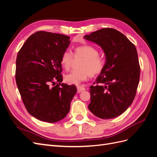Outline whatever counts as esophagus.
<instances>
[{
  "mask_svg": "<svg viewBox=\"0 0 157 157\" xmlns=\"http://www.w3.org/2000/svg\"><path fill=\"white\" fill-rule=\"evenodd\" d=\"M86 89H85V88L82 87V86H77V92L78 93H80L82 91H84V90H85Z\"/></svg>",
  "mask_w": 157,
  "mask_h": 157,
  "instance_id": "obj_1",
  "label": "esophagus"
}]
</instances>
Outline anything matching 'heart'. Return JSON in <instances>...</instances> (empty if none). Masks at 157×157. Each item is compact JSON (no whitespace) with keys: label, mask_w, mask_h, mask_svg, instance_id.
<instances>
[{"label":"heart","mask_w":157,"mask_h":157,"mask_svg":"<svg viewBox=\"0 0 157 157\" xmlns=\"http://www.w3.org/2000/svg\"><path fill=\"white\" fill-rule=\"evenodd\" d=\"M76 57L82 56L84 59L80 64V69L73 70L72 72L66 75L65 82L69 84L79 85L86 80L88 77L95 76L103 70L105 61L99 56V51L91 45H83L75 48ZM73 53L69 50L63 52L61 58V65L65 70H69L73 63Z\"/></svg>","instance_id":"obj_1"}]
</instances>
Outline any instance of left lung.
Here are the masks:
<instances>
[{
    "instance_id": "left-lung-1",
    "label": "left lung",
    "mask_w": 157,
    "mask_h": 157,
    "mask_svg": "<svg viewBox=\"0 0 157 157\" xmlns=\"http://www.w3.org/2000/svg\"><path fill=\"white\" fill-rule=\"evenodd\" d=\"M84 39L100 46L105 56L104 67L96 80L97 85L90 87L89 110L102 119L120 116L134 101L140 81L136 46L112 28L94 31Z\"/></svg>"
}]
</instances>
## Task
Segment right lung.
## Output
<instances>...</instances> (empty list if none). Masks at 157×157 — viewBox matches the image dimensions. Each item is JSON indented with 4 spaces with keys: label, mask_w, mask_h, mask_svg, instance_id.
<instances>
[{
    "label": "right lung",
    "mask_w": 157,
    "mask_h": 157,
    "mask_svg": "<svg viewBox=\"0 0 157 157\" xmlns=\"http://www.w3.org/2000/svg\"><path fill=\"white\" fill-rule=\"evenodd\" d=\"M69 39L64 35L38 31L28 38L17 54V86L27 111L38 120L52 123L63 119L77 92L75 85L61 84V58Z\"/></svg>",
    "instance_id": "1"
}]
</instances>
